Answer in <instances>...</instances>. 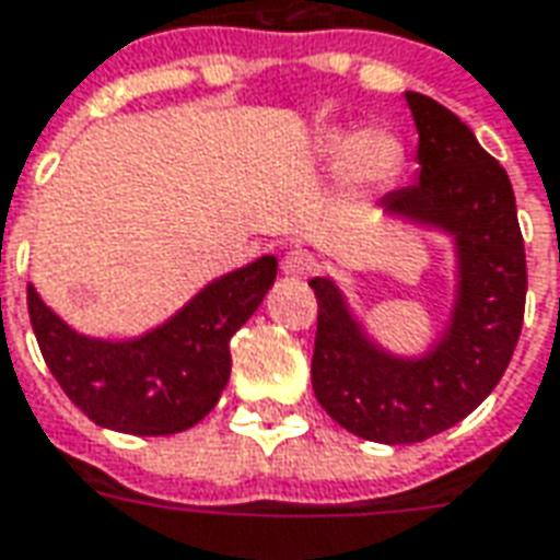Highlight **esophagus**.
<instances>
[{"label": "esophagus", "mask_w": 560, "mask_h": 560, "mask_svg": "<svg viewBox=\"0 0 560 560\" xmlns=\"http://www.w3.org/2000/svg\"><path fill=\"white\" fill-rule=\"evenodd\" d=\"M314 269H317V258H314L312 252H305V248H291L281 258V272L291 276V279H308Z\"/></svg>", "instance_id": "34e87169"}]
</instances>
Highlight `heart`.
Returning <instances> with one entry per match:
<instances>
[{"label":"heart","mask_w":560,"mask_h":560,"mask_svg":"<svg viewBox=\"0 0 560 560\" xmlns=\"http://www.w3.org/2000/svg\"><path fill=\"white\" fill-rule=\"evenodd\" d=\"M323 153L335 163H347L355 184H385L397 175L404 151L385 132H332L323 142Z\"/></svg>","instance_id":"b5f03b06"}]
</instances>
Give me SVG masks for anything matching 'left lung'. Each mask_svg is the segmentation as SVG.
Returning <instances> with one entry per match:
<instances>
[{"mask_svg": "<svg viewBox=\"0 0 560 560\" xmlns=\"http://www.w3.org/2000/svg\"><path fill=\"white\" fill-rule=\"evenodd\" d=\"M418 127V180L383 210L439 228L457 248V302L448 332L421 359H400L364 335L341 291L312 279L317 296L312 385L320 407L355 436L412 445L454 428L483 404L523 332L525 243L508 172L442 103L407 91Z\"/></svg>", "mask_w": 560, "mask_h": 560, "instance_id": "1", "label": "left lung"}]
</instances>
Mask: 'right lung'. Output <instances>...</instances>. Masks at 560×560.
I'll return each instance as SVG.
<instances>
[{
  "instance_id": "right-lung-1",
  "label": "right lung",
  "mask_w": 560,
  "mask_h": 560,
  "mask_svg": "<svg viewBox=\"0 0 560 560\" xmlns=\"http://www.w3.org/2000/svg\"><path fill=\"white\" fill-rule=\"evenodd\" d=\"M279 260L210 281L184 308L142 338L101 341L70 329L28 284V317L44 362L61 392L101 424L132 436H168L217 407L231 376V335L258 312Z\"/></svg>"
}]
</instances>
